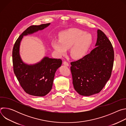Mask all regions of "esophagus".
Wrapping results in <instances>:
<instances>
[{"instance_id": "esophagus-1", "label": "esophagus", "mask_w": 126, "mask_h": 126, "mask_svg": "<svg viewBox=\"0 0 126 126\" xmlns=\"http://www.w3.org/2000/svg\"><path fill=\"white\" fill-rule=\"evenodd\" d=\"M63 64H64V65L66 66H69V65L68 63V62H67L66 61H64V62H63Z\"/></svg>"}]
</instances>
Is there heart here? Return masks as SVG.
<instances>
[{
	"label": "heart",
	"instance_id": "1",
	"mask_svg": "<svg viewBox=\"0 0 126 126\" xmlns=\"http://www.w3.org/2000/svg\"><path fill=\"white\" fill-rule=\"evenodd\" d=\"M92 42L90 35L76 28H72L62 32L59 40L54 39L52 45L59 56L66 54L70 49L71 57L74 59L81 58L87 53Z\"/></svg>",
	"mask_w": 126,
	"mask_h": 126
}]
</instances>
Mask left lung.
Returning a JSON list of instances; mask_svg holds the SVG:
<instances>
[{"instance_id": "8db88e82", "label": "left lung", "mask_w": 126, "mask_h": 126, "mask_svg": "<svg viewBox=\"0 0 126 126\" xmlns=\"http://www.w3.org/2000/svg\"><path fill=\"white\" fill-rule=\"evenodd\" d=\"M95 47L90 53L71 63L74 88L78 94L84 96L99 93L111 76L114 60L113 47L99 29Z\"/></svg>"}]
</instances>
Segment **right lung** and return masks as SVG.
Segmentation results:
<instances>
[{
  "label": "right lung",
  "mask_w": 126,
  "mask_h": 126,
  "mask_svg": "<svg viewBox=\"0 0 126 126\" xmlns=\"http://www.w3.org/2000/svg\"><path fill=\"white\" fill-rule=\"evenodd\" d=\"M50 23L32 25L27 28L16 41L12 51L14 74L24 91L32 96L46 95L52 88L55 73L62 64L60 59L45 57L37 63L28 65L23 62L20 54V42L23 36L31 34L48 27Z\"/></svg>",
  "instance_id": "obj_1"
}]
</instances>
